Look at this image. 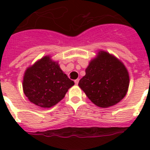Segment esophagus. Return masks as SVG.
Segmentation results:
<instances>
[{
	"mask_svg": "<svg viewBox=\"0 0 150 150\" xmlns=\"http://www.w3.org/2000/svg\"><path fill=\"white\" fill-rule=\"evenodd\" d=\"M79 79H75V83L76 85H78V83H79Z\"/></svg>",
	"mask_w": 150,
	"mask_h": 150,
	"instance_id": "34e87169",
	"label": "esophagus"
}]
</instances>
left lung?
<instances>
[{"instance_id":"left-lung-1","label":"left lung","mask_w":150,"mask_h":150,"mask_svg":"<svg viewBox=\"0 0 150 150\" xmlns=\"http://www.w3.org/2000/svg\"><path fill=\"white\" fill-rule=\"evenodd\" d=\"M129 86L127 68L120 60L100 50L89 62L79 86L100 107H111L125 96Z\"/></svg>"}]
</instances>
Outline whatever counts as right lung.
Here are the masks:
<instances>
[{"mask_svg": "<svg viewBox=\"0 0 150 150\" xmlns=\"http://www.w3.org/2000/svg\"><path fill=\"white\" fill-rule=\"evenodd\" d=\"M75 85L56 61L43 57L27 68L23 77V91L29 101L40 107H51L64 97Z\"/></svg>", "mask_w": 150, "mask_h": 150, "instance_id": "1", "label": "right lung"}]
</instances>
